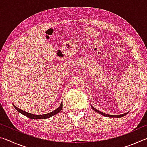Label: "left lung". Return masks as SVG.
Here are the masks:
<instances>
[{"instance_id": "left-lung-1", "label": "left lung", "mask_w": 147, "mask_h": 147, "mask_svg": "<svg viewBox=\"0 0 147 147\" xmlns=\"http://www.w3.org/2000/svg\"><path fill=\"white\" fill-rule=\"evenodd\" d=\"M91 108H93L94 111H96V112H97V113H98L101 114L102 115H104V116L108 117H117V118H119V117H123V116H124V115H126V114H127V113H126L122 114V115H108V114H106V113H104L101 112V111H100L97 110V109H95V108H93V107L92 106H91Z\"/></svg>"}]
</instances>
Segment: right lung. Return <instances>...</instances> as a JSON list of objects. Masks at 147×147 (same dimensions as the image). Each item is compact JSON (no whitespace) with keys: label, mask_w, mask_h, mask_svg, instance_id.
Segmentation results:
<instances>
[{"label":"right lung","mask_w":147,"mask_h":147,"mask_svg":"<svg viewBox=\"0 0 147 147\" xmlns=\"http://www.w3.org/2000/svg\"><path fill=\"white\" fill-rule=\"evenodd\" d=\"M13 106H14V108L19 111V113H22L23 115H25L26 117H28L30 119H45L51 117L56 115V114H57V113H58L59 111H60L62 109V108H63V104H62V102H61V104H60V106H59L56 109H55V110L52 111V112L47 113V114H43V115H34V114H32V113H28V112H26V111H24L23 110H22V109H21L17 108V107L15 105H13Z\"/></svg>","instance_id":"right-lung-1"}]
</instances>
